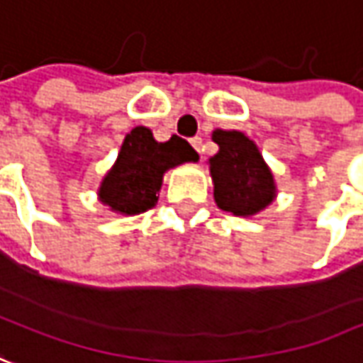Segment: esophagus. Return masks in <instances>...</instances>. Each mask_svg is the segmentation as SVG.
<instances>
[{"instance_id":"1","label":"esophagus","mask_w":363,"mask_h":363,"mask_svg":"<svg viewBox=\"0 0 363 363\" xmlns=\"http://www.w3.org/2000/svg\"><path fill=\"white\" fill-rule=\"evenodd\" d=\"M191 146H193L196 152H201V146H203V138H201V136H194V138H191Z\"/></svg>"}]
</instances>
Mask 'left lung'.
I'll list each match as a JSON object with an SVG mask.
<instances>
[{"mask_svg": "<svg viewBox=\"0 0 363 363\" xmlns=\"http://www.w3.org/2000/svg\"><path fill=\"white\" fill-rule=\"evenodd\" d=\"M219 152L208 158L213 196L219 208L235 217H253L277 199L275 177L257 146L245 132H213Z\"/></svg>", "mask_w": 363, "mask_h": 363, "instance_id": "obj_1", "label": "left lung"}]
</instances>
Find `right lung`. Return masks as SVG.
Wrapping results in <instances>:
<instances>
[{"mask_svg": "<svg viewBox=\"0 0 363 363\" xmlns=\"http://www.w3.org/2000/svg\"><path fill=\"white\" fill-rule=\"evenodd\" d=\"M196 160L199 155L186 140L172 136L158 143L150 128L136 126L124 136L116 162L100 182L98 201L116 215H140L158 203L167 170Z\"/></svg>", "mask_w": 363, "mask_h": 363, "instance_id": "1", "label": "right lung"}]
</instances>
